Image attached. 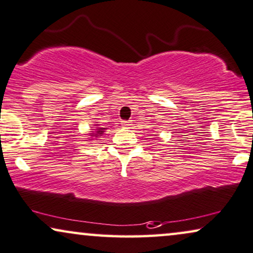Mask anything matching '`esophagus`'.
I'll return each instance as SVG.
<instances>
[{
  "label": "esophagus",
  "mask_w": 253,
  "mask_h": 253,
  "mask_svg": "<svg viewBox=\"0 0 253 253\" xmlns=\"http://www.w3.org/2000/svg\"><path fill=\"white\" fill-rule=\"evenodd\" d=\"M122 126H123V127H130L131 126V122H123Z\"/></svg>",
  "instance_id": "34e87169"
}]
</instances>
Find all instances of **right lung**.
I'll use <instances>...</instances> for the list:
<instances>
[{
  "instance_id": "add662e5",
  "label": "right lung",
  "mask_w": 253,
  "mask_h": 253,
  "mask_svg": "<svg viewBox=\"0 0 253 253\" xmlns=\"http://www.w3.org/2000/svg\"><path fill=\"white\" fill-rule=\"evenodd\" d=\"M95 129H90L91 131L89 132V138L88 139H90V140H96L97 138H100L101 136H102V134L106 132V130L108 129V127H101V126H98V124H96L95 123Z\"/></svg>"
}]
</instances>
